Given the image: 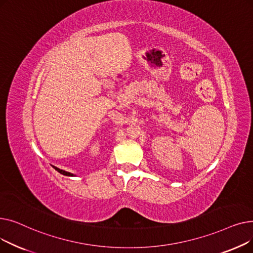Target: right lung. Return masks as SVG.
Segmentation results:
<instances>
[{
  "label": "right lung",
  "instance_id": "obj_1",
  "mask_svg": "<svg viewBox=\"0 0 253 253\" xmlns=\"http://www.w3.org/2000/svg\"><path fill=\"white\" fill-rule=\"evenodd\" d=\"M53 168H54L56 171H58L59 173H61V174H63V175H66V176H75L73 173H71V172L61 170V169H59V168H57V167H55V166H53Z\"/></svg>",
  "mask_w": 253,
  "mask_h": 253
}]
</instances>
